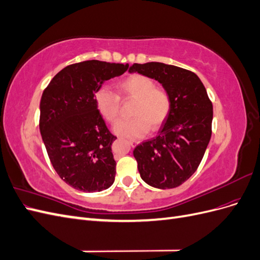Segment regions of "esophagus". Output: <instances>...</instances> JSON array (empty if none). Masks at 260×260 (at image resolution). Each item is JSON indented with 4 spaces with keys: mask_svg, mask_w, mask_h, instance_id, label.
Segmentation results:
<instances>
[{
    "mask_svg": "<svg viewBox=\"0 0 260 260\" xmlns=\"http://www.w3.org/2000/svg\"><path fill=\"white\" fill-rule=\"evenodd\" d=\"M129 144L133 147V146H136V145L139 144V141H137V140H130L129 141Z\"/></svg>",
    "mask_w": 260,
    "mask_h": 260,
    "instance_id": "esophagus-1",
    "label": "esophagus"
}]
</instances>
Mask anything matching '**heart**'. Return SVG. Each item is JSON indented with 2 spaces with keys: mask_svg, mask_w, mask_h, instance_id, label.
I'll list each match as a JSON object with an SVG mask.
<instances>
[{
  "mask_svg": "<svg viewBox=\"0 0 260 260\" xmlns=\"http://www.w3.org/2000/svg\"><path fill=\"white\" fill-rule=\"evenodd\" d=\"M122 96L135 99L130 119H121L114 125L116 135L136 139L145 136L148 129H158L167 119L170 112V96L166 90L157 88L151 78L135 74L125 78L118 84ZM95 104L101 115L108 122H114L119 114L120 100L108 88L101 86L94 95Z\"/></svg>",
  "mask_w": 260,
  "mask_h": 260,
  "instance_id": "obj_1",
  "label": "heart"
}]
</instances>
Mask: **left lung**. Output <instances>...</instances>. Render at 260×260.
Listing matches in <instances>:
<instances>
[{"label": "left lung", "mask_w": 260, "mask_h": 260, "mask_svg": "<svg viewBox=\"0 0 260 260\" xmlns=\"http://www.w3.org/2000/svg\"><path fill=\"white\" fill-rule=\"evenodd\" d=\"M129 73L158 81L171 102L157 136L133 151L140 176L157 188L177 187L198 169L210 141L212 104L205 86L190 70L164 62L133 64Z\"/></svg>", "instance_id": "left-lung-1"}]
</instances>
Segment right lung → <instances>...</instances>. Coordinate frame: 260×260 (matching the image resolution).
<instances>
[{"label": "right lung", "instance_id": "right-lung-1", "mask_svg": "<svg viewBox=\"0 0 260 260\" xmlns=\"http://www.w3.org/2000/svg\"><path fill=\"white\" fill-rule=\"evenodd\" d=\"M128 64L85 60L55 76L40 102V132L54 169L82 192H101L115 181L116 161L109 132L94 95L105 81L119 77Z\"/></svg>", "mask_w": 260, "mask_h": 260}]
</instances>
